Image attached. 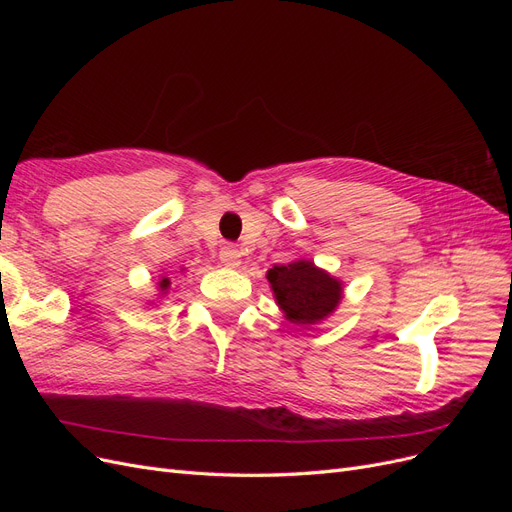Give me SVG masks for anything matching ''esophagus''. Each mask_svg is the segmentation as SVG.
Here are the masks:
<instances>
[{"label": "esophagus", "instance_id": "1", "mask_svg": "<svg viewBox=\"0 0 512 512\" xmlns=\"http://www.w3.org/2000/svg\"><path fill=\"white\" fill-rule=\"evenodd\" d=\"M220 260H222L224 267H230V269L239 267L241 265V252L237 250V245L226 243L220 250Z\"/></svg>", "mask_w": 512, "mask_h": 512}]
</instances>
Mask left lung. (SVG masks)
Instances as JSON below:
<instances>
[{
	"label": "left lung",
	"instance_id": "left-lung-1",
	"mask_svg": "<svg viewBox=\"0 0 512 512\" xmlns=\"http://www.w3.org/2000/svg\"><path fill=\"white\" fill-rule=\"evenodd\" d=\"M275 303L286 318L301 327H309L331 316L342 301V282L314 262L297 260L267 271Z\"/></svg>",
	"mask_w": 512,
	"mask_h": 512
}]
</instances>
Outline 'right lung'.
Returning <instances> with one entry per match:
<instances>
[{
	"label": "right lung",
	"instance_id": "1",
	"mask_svg": "<svg viewBox=\"0 0 512 512\" xmlns=\"http://www.w3.org/2000/svg\"><path fill=\"white\" fill-rule=\"evenodd\" d=\"M160 292L162 294H166L168 292V288H170V277H166V275H162V280H160Z\"/></svg>",
	"mask_w": 512,
	"mask_h": 512
}]
</instances>
